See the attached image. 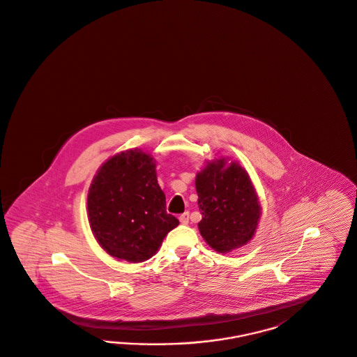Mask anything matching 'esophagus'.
I'll return each instance as SVG.
<instances>
[{"label":"esophagus","instance_id":"obj_1","mask_svg":"<svg viewBox=\"0 0 357 357\" xmlns=\"http://www.w3.org/2000/svg\"><path fill=\"white\" fill-rule=\"evenodd\" d=\"M188 220H190V212H185V213H182L181 216H179V222H182V224H188Z\"/></svg>","mask_w":357,"mask_h":357}]
</instances>
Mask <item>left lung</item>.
Returning <instances> with one entry per match:
<instances>
[{
  "label": "left lung",
  "instance_id": "obj_1",
  "mask_svg": "<svg viewBox=\"0 0 357 357\" xmlns=\"http://www.w3.org/2000/svg\"><path fill=\"white\" fill-rule=\"evenodd\" d=\"M199 231L216 252L227 253L246 244L259 224V199L248 172L232 162L213 160L197 175Z\"/></svg>",
  "mask_w": 357,
  "mask_h": 357
}]
</instances>
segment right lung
I'll return each mask as SVG.
<instances>
[{
	"instance_id": "obj_1",
	"label": "right lung",
	"mask_w": 357,
	"mask_h": 357,
	"mask_svg": "<svg viewBox=\"0 0 357 357\" xmlns=\"http://www.w3.org/2000/svg\"><path fill=\"white\" fill-rule=\"evenodd\" d=\"M88 218L98 244L112 257L142 262L158 250L179 220L166 212L155 163L138 150L107 160L88 194Z\"/></svg>"
}]
</instances>
